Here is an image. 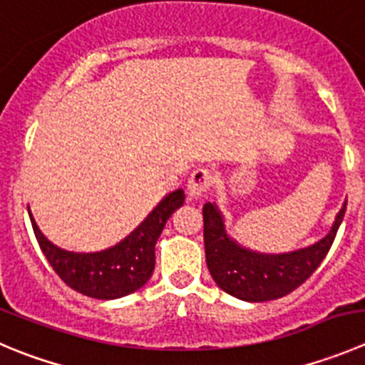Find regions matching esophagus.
<instances>
[{"label":"esophagus","instance_id":"34e87169","mask_svg":"<svg viewBox=\"0 0 365 365\" xmlns=\"http://www.w3.org/2000/svg\"><path fill=\"white\" fill-rule=\"evenodd\" d=\"M212 183H214V176H212L210 169L197 168L194 169L192 175H190L187 189H189L190 196H203V194H207V190L210 189Z\"/></svg>","mask_w":365,"mask_h":365}]
</instances>
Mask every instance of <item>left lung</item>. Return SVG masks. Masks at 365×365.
I'll list each match as a JSON object with an SVG mask.
<instances>
[{
  "label": "left lung",
  "instance_id": "8db88e82",
  "mask_svg": "<svg viewBox=\"0 0 365 365\" xmlns=\"http://www.w3.org/2000/svg\"><path fill=\"white\" fill-rule=\"evenodd\" d=\"M346 203L339 210L327 237L291 253L265 255L237 244L225 230V219L215 203L203 207V237L207 265L215 284L233 298L260 303L287 296L305 284L319 267L334 244L344 219Z\"/></svg>",
  "mask_w": 365,
  "mask_h": 365
}]
</instances>
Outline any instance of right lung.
<instances>
[{
    "label": "right lung",
    "instance_id": "obj_1",
    "mask_svg": "<svg viewBox=\"0 0 365 365\" xmlns=\"http://www.w3.org/2000/svg\"><path fill=\"white\" fill-rule=\"evenodd\" d=\"M183 201V190H173L128 237L96 253H74L55 246L38 230L30 208L28 214L42 253L62 282L88 298L118 299L132 294L150 280L155 269V244L168 219Z\"/></svg>",
    "mask_w": 365,
    "mask_h": 365
}]
</instances>
